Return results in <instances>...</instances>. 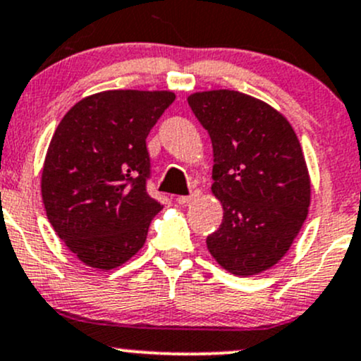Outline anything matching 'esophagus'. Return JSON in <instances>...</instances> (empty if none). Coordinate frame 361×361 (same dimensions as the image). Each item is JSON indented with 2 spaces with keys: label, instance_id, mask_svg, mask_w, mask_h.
Instances as JSON below:
<instances>
[{
  "label": "esophagus",
  "instance_id": "1",
  "mask_svg": "<svg viewBox=\"0 0 361 361\" xmlns=\"http://www.w3.org/2000/svg\"><path fill=\"white\" fill-rule=\"evenodd\" d=\"M200 197V192H193L192 195H181V197H178L176 199V202L178 204H181V205H187V204H192L193 200H197Z\"/></svg>",
  "mask_w": 361,
  "mask_h": 361
}]
</instances>
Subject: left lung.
Returning <instances> with one entry per match:
<instances>
[{
  "mask_svg": "<svg viewBox=\"0 0 361 361\" xmlns=\"http://www.w3.org/2000/svg\"><path fill=\"white\" fill-rule=\"evenodd\" d=\"M188 104L211 137V192L224 211L207 250L229 274H260L286 255L308 216L298 137L283 113L238 90L193 92Z\"/></svg>",
  "mask_w": 361,
  "mask_h": 361,
  "instance_id": "8db88e82",
  "label": "left lung"
}]
</instances>
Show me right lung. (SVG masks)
<instances>
[{"instance_id": "add662e5", "label": "right lung", "mask_w": 361, "mask_h": 361, "mask_svg": "<svg viewBox=\"0 0 361 361\" xmlns=\"http://www.w3.org/2000/svg\"><path fill=\"white\" fill-rule=\"evenodd\" d=\"M171 90H104L71 106L47 147L41 193L51 226L92 269L113 271L144 247L162 205L145 192L150 128Z\"/></svg>"}]
</instances>
